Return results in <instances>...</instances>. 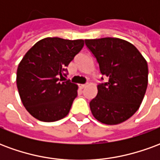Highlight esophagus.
Here are the masks:
<instances>
[{
    "mask_svg": "<svg viewBox=\"0 0 160 160\" xmlns=\"http://www.w3.org/2000/svg\"><path fill=\"white\" fill-rule=\"evenodd\" d=\"M86 86H87L86 84H80V88H81V89H83L84 87H86Z\"/></svg>",
    "mask_w": 160,
    "mask_h": 160,
    "instance_id": "34e87169",
    "label": "esophagus"
}]
</instances>
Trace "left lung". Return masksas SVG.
<instances>
[{
	"label": "left lung",
	"mask_w": 160,
	"mask_h": 160,
	"mask_svg": "<svg viewBox=\"0 0 160 160\" xmlns=\"http://www.w3.org/2000/svg\"><path fill=\"white\" fill-rule=\"evenodd\" d=\"M107 82L98 85L90 102L93 117L100 122L116 125L138 111L148 83V62L136 47L117 38L86 39ZM104 80L103 78H101Z\"/></svg>",
	"instance_id": "left-lung-1"
}]
</instances>
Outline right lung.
I'll return each mask as SVG.
<instances>
[{"label":"right lung","mask_w":160,"mask_h":160,"mask_svg":"<svg viewBox=\"0 0 160 160\" xmlns=\"http://www.w3.org/2000/svg\"><path fill=\"white\" fill-rule=\"evenodd\" d=\"M84 46V40L46 38L26 52L17 69L16 82L26 111L42 122H56L68 114L78 86L59 79Z\"/></svg>","instance_id":"obj_1"}]
</instances>
